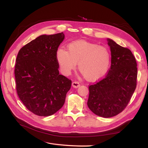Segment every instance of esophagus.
I'll return each instance as SVG.
<instances>
[{"mask_svg": "<svg viewBox=\"0 0 148 148\" xmlns=\"http://www.w3.org/2000/svg\"><path fill=\"white\" fill-rule=\"evenodd\" d=\"M80 86V84L79 82H77V81H75L73 82H72V86L75 88H77Z\"/></svg>", "mask_w": 148, "mask_h": 148, "instance_id": "1", "label": "esophagus"}]
</instances>
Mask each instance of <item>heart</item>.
<instances>
[{"mask_svg": "<svg viewBox=\"0 0 148 148\" xmlns=\"http://www.w3.org/2000/svg\"><path fill=\"white\" fill-rule=\"evenodd\" d=\"M56 59L61 72L69 75L77 65L78 68L88 81L95 82L101 78L109 69L110 55L104 46L77 41L67 46V51L59 49Z\"/></svg>", "mask_w": 148, "mask_h": 148, "instance_id": "1", "label": "heart"}]
</instances>
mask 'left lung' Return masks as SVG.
I'll use <instances>...</instances> for the list:
<instances>
[{
  "instance_id": "8db88e82",
  "label": "left lung",
  "mask_w": 148,
  "mask_h": 148,
  "mask_svg": "<svg viewBox=\"0 0 148 148\" xmlns=\"http://www.w3.org/2000/svg\"><path fill=\"white\" fill-rule=\"evenodd\" d=\"M111 52V66L106 77L89 86L87 104L94 114L104 118L122 112L136 87L137 64L130 49L107 38Z\"/></svg>"
}]
</instances>
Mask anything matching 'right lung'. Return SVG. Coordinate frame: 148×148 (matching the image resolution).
Masks as SVG:
<instances>
[{
  "mask_svg": "<svg viewBox=\"0 0 148 148\" xmlns=\"http://www.w3.org/2000/svg\"><path fill=\"white\" fill-rule=\"evenodd\" d=\"M62 33L39 36L22 47L15 69L18 97L31 112L42 117L54 114L64 106L71 81L59 74L56 52Z\"/></svg>",
  "mask_w": 148,
  "mask_h": 148,
  "instance_id": "1",
  "label": "right lung"
}]
</instances>
